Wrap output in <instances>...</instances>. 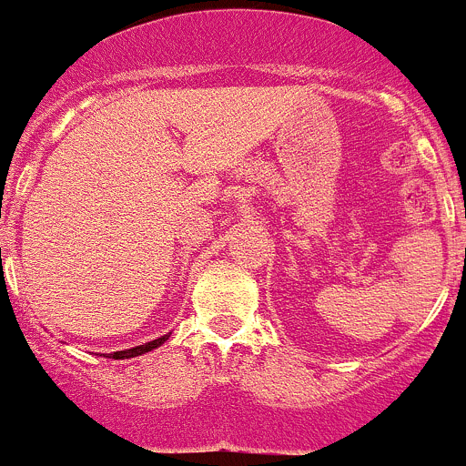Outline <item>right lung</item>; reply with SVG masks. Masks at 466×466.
Listing matches in <instances>:
<instances>
[{"instance_id":"right-lung-1","label":"right lung","mask_w":466,"mask_h":466,"mask_svg":"<svg viewBox=\"0 0 466 466\" xmlns=\"http://www.w3.org/2000/svg\"><path fill=\"white\" fill-rule=\"evenodd\" d=\"M168 337H170V334H164V337L155 339V341H147L146 346L129 348V350H118V353H111V355H106V358H111V360H127V358H137V355H143V353H147V350H152V348H159L161 343H164L166 339H168Z\"/></svg>"}]
</instances>
